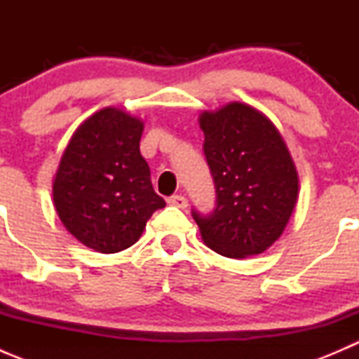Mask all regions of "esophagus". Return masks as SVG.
I'll use <instances>...</instances> for the list:
<instances>
[{
  "mask_svg": "<svg viewBox=\"0 0 359 359\" xmlns=\"http://www.w3.org/2000/svg\"><path fill=\"white\" fill-rule=\"evenodd\" d=\"M168 203L172 206H177V208H186L187 206L186 196H182V194H173V196L168 198Z\"/></svg>",
  "mask_w": 359,
  "mask_h": 359,
  "instance_id": "1",
  "label": "esophagus"
}]
</instances>
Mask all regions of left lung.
Segmentation results:
<instances>
[{
    "mask_svg": "<svg viewBox=\"0 0 359 359\" xmlns=\"http://www.w3.org/2000/svg\"><path fill=\"white\" fill-rule=\"evenodd\" d=\"M215 182L212 215L193 212L203 241L229 259L266 252L283 234L299 198V173L280 130L264 112L229 102L200 114Z\"/></svg>",
    "mask_w": 359,
    "mask_h": 359,
    "instance_id": "8db88e82",
    "label": "left lung"
}]
</instances>
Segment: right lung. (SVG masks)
I'll list each match as a JSON object with an SVG mask.
<instances>
[{"mask_svg":"<svg viewBox=\"0 0 359 359\" xmlns=\"http://www.w3.org/2000/svg\"><path fill=\"white\" fill-rule=\"evenodd\" d=\"M144 121L104 107L76 128L53 179V205L64 227L85 247L116 253L132 247L165 206L140 154Z\"/></svg>","mask_w":359,"mask_h":359,"instance_id":"add662e5","label":"right lung"}]
</instances>
